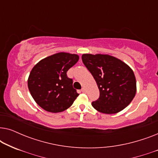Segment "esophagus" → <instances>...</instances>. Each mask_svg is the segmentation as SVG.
<instances>
[{"mask_svg":"<svg viewBox=\"0 0 158 158\" xmlns=\"http://www.w3.org/2000/svg\"><path fill=\"white\" fill-rule=\"evenodd\" d=\"M81 91L83 92V93H85V88H82Z\"/></svg>","mask_w":158,"mask_h":158,"instance_id":"1","label":"esophagus"}]
</instances>
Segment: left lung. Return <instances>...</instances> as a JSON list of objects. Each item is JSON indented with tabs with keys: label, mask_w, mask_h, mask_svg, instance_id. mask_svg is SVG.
Here are the masks:
<instances>
[{
	"label": "left lung",
	"mask_w": 158,
	"mask_h": 158,
	"mask_svg": "<svg viewBox=\"0 0 158 158\" xmlns=\"http://www.w3.org/2000/svg\"><path fill=\"white\" fill-rule=\"evenodd\" d=\"M82 60L94 76L100 91L98 100L91 103L95 109L103 114H116L131 102L137 85L130 67L109 55L83 54Z\"/></svg>",
	"instance_id": "left-lung-1"
}]
</instances>
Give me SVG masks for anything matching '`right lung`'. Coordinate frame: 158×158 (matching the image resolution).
Segmentation results:
<instances>
[{"instance_id":"right-lung-1","label":"right lung","mask_w":158,"mask_h":158,"mask_svg":"<svg viewBox=\"0 0 158 158\" xmlns=\"http://www.w3.org/2000/svg\"><path fill=\"white\" fill-rule=\"evenodd\" d=\"M75 54L59 52L40 60L28 78L34 100L45 111L58 113L68 109L78 96L67 72L78 61Z\"/></svg>"}]
</instances>
